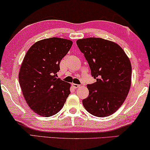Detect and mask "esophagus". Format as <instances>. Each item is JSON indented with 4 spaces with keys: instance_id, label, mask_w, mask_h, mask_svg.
Masks as SVG:
<instances>
[{
    "instance_id": "1",
    "label": "esophagus",
    "mask_w": 150,
    "mask_h": 150,
    "mask_svg": "<svg viewBox=\"0 0 150 150\" xmlns=\"http://www.w3.org/2000/svg\"><path fill=\"white\" fill-rule=\"evenodd\" d=\"M72 86H73L74 88H75V89H77V88H79V87H80V85L75 84V83H73V84H72Z\"/></svg>"
}]
</instances>
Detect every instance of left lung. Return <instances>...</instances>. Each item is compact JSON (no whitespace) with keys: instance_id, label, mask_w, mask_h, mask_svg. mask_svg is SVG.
Listing matches in <instances>:
<instances>
[{"instance_id":"obj_1","label":"left lung","mask_w":150,"mask_h":150,"mask_svg":"<svg viewBox=\"0 0 150 150\" xmlns=\"http://www.w3.org/2000/svg\"><path fill=\"white\" fill-rule=\"evenodd\" d=\"M76 44L84 54L96 82L87 85L89 96L83 105L89 113L105 117L116 112L131 86L132 66L118 44L100 38L79 39Z\"/></svg>"}]
</instances>
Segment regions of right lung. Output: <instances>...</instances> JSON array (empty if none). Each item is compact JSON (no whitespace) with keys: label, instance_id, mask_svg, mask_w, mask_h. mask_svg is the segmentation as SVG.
<instances>
[{"label":"right lung","instance_id":"1","mask_svg":"<svg viewBox=\"0 0 150 150\" xmlns=\"http://www.w3.org/2000/svg\"><path fill=\"white\" fill-rule=\"evenodd\" d=\"M72 43L56 37L46 38L35 42L25 56L19 83L28 105L38 115L58 113L70 94V84L58 79L56 73Z\"/></svg>","mask_w":150,"mask_h":150}]
</instances>
